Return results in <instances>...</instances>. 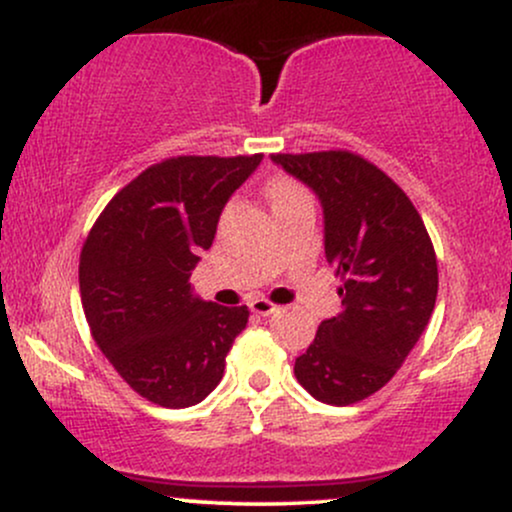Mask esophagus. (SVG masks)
I'll return each instance as SVG.
<instances>
[{
    "mask_svg": "<svg viewBox=\"0 0 512 512\" xmlns=\"http://www.w3.org/2000/svg\"><path fill=\"white\" fill-rule=\"evenodd\" d=\"M248 305H250V310L255 315H274V313H279V305L269 303L267 298H252Z\"/></svg>",
    "mask_w": 512,
    "mask_h": 512,
    "instance_id": "34e87169",
    "label": "esophagus"
}]
</instances>
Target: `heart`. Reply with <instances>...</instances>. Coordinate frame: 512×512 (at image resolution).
I'll use <instances>...</instances> for the list:
<instances>
[{"mask_svg":"<svg viewBox=\"0 0 512 512\" xmlns=\"http://www.w3.org/2000/svg\"><path fill=\"white\" fill-rule=\"evenodd\" d=\"M267 195L272 197V204H279V202H286V199H291V197L303 195V190L296 185V182H291L286 178H274V180H269Z\"/></svg>","mask_w":512,"mask_h":512,"instance_id":"b5f03b06","label":"heart"}]
</instances>
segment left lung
<instances>
[{"mask_svg": "<svg viewBox=\"0 0 512 512\" xmlns=\"http://www.w3.org/2000/svg\"><path fill=\"white\" fill-rule=\"evenodd\" d=\"M320 199L325 257L342 276V310L320 322L296 378L327 404L361 402L392 380L424 334L438 262L419 211L380 168L349 151L272 154Z\"/></svg>", "mask_w": 512, "mask_h": 512, "instance_id": "1", "label": "left lung"}]
</instances>
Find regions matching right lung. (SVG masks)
I'll return each instance as SVG.
<instances>
[{"label": "right lung", "instance_id": "obj_1", "mask_svg": "<svg viewBox=\"0 0 512 512\" xmlns=\"http://www.w3.org/2000/svg\"><path fill=\"white\" fill-rule=\"evenodd\" d=\"M255 156H178L122 187L88 233L81 305L93 339L134 392L168 409L192 407L221 383L248 308L211 303L190 284L233 192Z\"/></svg>", "mask_w": 512, "mask_h": 512}]
</instances>
